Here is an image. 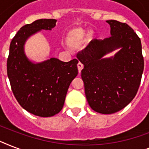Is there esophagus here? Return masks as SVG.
Segmentation results:
<instances>
[{"instance_id": "34e87169", "label": "esophagus", "mask_w": 149, "mask_h": 149, "mask_svg": "<svg viewBox=\"0 0 149 149\" xmlns=\"http://www.w3.org/2000/svg\"><path fill=\"white\" fill-rule=\"evenodd\" d=\"M77 68H78V71H79V72L80 73L82 69L84 68V65H83V64H82L80 62H79V63H78V64H77Z\"/></svg>"}]
</instances>
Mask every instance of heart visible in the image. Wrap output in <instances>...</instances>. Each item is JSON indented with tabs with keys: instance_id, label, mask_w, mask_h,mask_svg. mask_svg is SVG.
Here are the masks:
<instances>
[{
	"instance_id": "heart-1",
	"label": "heart",
	"mask_w": 149,
	"mask_h": 149,
	"mask_svg": "<svg viewBox=\"0 0 149 149\" xmlns=\"http://www.w3.org/2000/svg\"><path fill=\"white\" fill-rule=\"evenodd\" d=\"M85 37V31L80 28H77L70 30L66 36V42L69 45L75 47L83 42Z\"/></svg>"
}]
</instances>
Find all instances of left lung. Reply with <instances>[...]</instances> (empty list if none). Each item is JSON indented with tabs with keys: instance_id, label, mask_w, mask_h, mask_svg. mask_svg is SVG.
<instances>
[{
	"instance_id": "1",
	"label": "left lung",
	"mask_w": 149,
	"mask_h": 149,
	"mask_svg": "<svg viewBox=\"0 0 149 149\" xmlns=\"http://www.w3.org/2000/svg\"><path fill=\"white\" fill-rule=\"evenodd\" d=\"M111 35L94 39L77 54L84 65L81 77L89 105L93 111L110 114L120 111L136 95L144 70L141 39L126 23L109 20ZM121 47L113 57L102 56Z\"/></svg>"
}]
</instances>
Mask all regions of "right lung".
I'll list each match as a JSON object with an SVG mask.
<instances>
[{"label": "right lung", "instance_id": "add662e5", "mask_svg": "<svg viewBox=\"0 0 149 149\" xmlns=\"http://www.w3.org/2000/svg\"><path fill=\"white\" fill-rule=\"evenodd\" d=\"M56 19H38L21 28L13 38L7 61L10 87L21 106L34 115L47 118L62 110L71 82L78 74V60L65 63L51 58L32 63L24 52L29 36L40 30H51Z\"/></svg>", "mask_w": 149, "mask_h": 149}]
</instances>
